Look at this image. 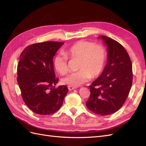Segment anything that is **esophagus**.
Wrapping results in <instances>:
<instances>
[{"instance_id": "1", "label": "esophagus", "mask_w": 146, "mask_h": 146, "mask_svg": "<svg viewBox=\"0 0 146 146\" xmlns=\"http://www.w3.org/2000/svg\"><path fill=\"white\" fill-rule=\"evenodd\" d=\"M67 87H68L69 90H74V89H75V88H76L75 87H72V86H68Z\"/></svg>"}]
</instances>
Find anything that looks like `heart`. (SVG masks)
I'll return each mask as SVG.
<instances>
[{"label": "heart", "instance_id": "b5f03b06", "mask_svg": "<svg viewBox=\"0 0 146 146\" xmlns=\"http://www.w3.org/2000/svg\"><path fill=\"white\" fill-rule=\"evenodd\" d=\"M68 58L79 59V70L69 74L62 79V82L70 86L77 87L86 82L91 76L96 77L100 74L105 65L106 54L102 46L87 41H77L64 51L57 54L53 59V66L61 75L68 69Z\"/></svg>", "mask_w": 146, "mask_h": 146}]
</instances>
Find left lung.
<instances>
[{
  "instance_id": "obj_1",
  "label": "left lung",
  "mask_w": 146,
  "mask_h": 146,
  "mask_svg": "<svg viewBox=\"0 0 146 146\" xmlns=\"http://www.w3.org/2000/svg\"><path fill=\"white\" fill-rule=\"evenodd\" d=\"M107 45L108 59L101 76L94 81L86 106L101 116L113 114L126 102L132 86L133 67L128 53L118 41L100 36Z\"/></svg>"
}]
</instances>
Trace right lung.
Listing matches in <instances>:
<instances>
[{"mask_svg": "<svg viewBox=\"0 0 146 146\" xmlns=\"http://www.w3.org/2000/svg\"><path fill=\"white\" fill-rule=\"evenodd\" d=\"M62 42L45 41L27 46L21 53L17 67V82L25 104L41 115L52 114L61 107L68 92L66 85L55 87L53 58Z\"/></svg>", "mask_w": 146, "mask_h": 146, "instance_id": "add662e5", "label": "right lung"}]
</instances>
